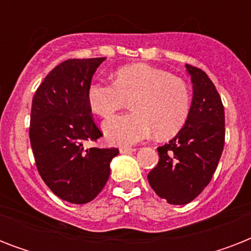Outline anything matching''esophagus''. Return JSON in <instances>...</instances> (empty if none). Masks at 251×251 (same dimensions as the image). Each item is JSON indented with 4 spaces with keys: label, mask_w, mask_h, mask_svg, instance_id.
Returning a JSON list of instances; mask_svg holds the SVG:
<instances>
[{
    "label": "esophagus",
    "mask_w": 251,
    "mask_h": 251,
    "mask_svg": "<svg viewBox=\"0 0 251 251\" xmlns=\"http://www.w3.org/2000/svg\"><path fill=\"white\" fill-rule=\"evenodd\" d=\"M135 151H137V149H133V147H125V146L120 149V152L121 153H130V152H135Z\"/></svg>",
    "instance_id": "esophagus-1"
}]
</instances>
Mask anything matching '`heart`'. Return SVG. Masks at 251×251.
Here are the masks:
<instances>
[{
  "label": "heart",
  "mask_w": 251,
  "mask_h": 251,
  "mask_svg": "<svg viewBox=\"0 0 251 251\" xmlns=\"http://www.w3.org/2000/svg\"><path fill=\"white\" fill-rule=\"evenodd\" d=\"M91 109L110 117L131 101L134 113L108 120L102 129L114 145H134L155 134L169 139L179 133L190 113V91L181 78L147 64L122 66L113 84L96 82L87 90Z\"/></svg>",
  "instance_id": "b5f03b06"
}]
</instances>
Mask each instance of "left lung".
<instances>
[{
	"label": "left lung",
	"mask_w": 251,
	"mask_h": 251,
	"mask_svg": "<svg viewBox=\"0 0 251 251\" xmlns=\"http://www.w3.org/2000/svg\"><path fill=\"white\" fill-rule=\"evenodd\" d=\"M193 101L186 124L169 143L157 147L159 163L147 178L160 198L186 204L210 183L226 141L224 105L206 73L186 65Z\"/></svg>",
	"instance_id": "obj_1"
}]
</instances>
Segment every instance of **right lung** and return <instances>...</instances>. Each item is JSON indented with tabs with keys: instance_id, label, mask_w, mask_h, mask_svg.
Masks as SVG:
<instances>
[{
	"instance_id": "1",
	"label": "right lung",
	"mask_w": 251,
	"mask_h": 251,
	"mask_svg": "<svg viewBox=\"0 0 251 251\" xmlns=\"http://www.w3.org/2000/svg\"><path fill=\"white\" fill-rule=\"evenodd\" d=\"M105 57L70 58L57 65L35 92L29 141L39 175L66 202H91L105 186L118 149H86L102 137L95 124L87 90Z\"/></svg>"
}]
</instances>
